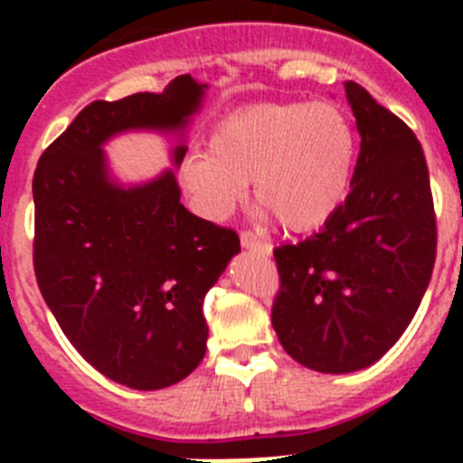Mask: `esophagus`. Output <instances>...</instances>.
<instances>
[{
  "label": "esophagus",
  "mask_w": 463,
  "mask_h": 463,
  "mask_svg": "<svg viewBox=\"0 0 463 463\" xmlns=\"http://www.w3.org/2000/svg\"><path fill=\"white\" fill-rule=\"evenodd\" d=\"M241 245H243L245 250H255V252H261V255H271V245L264 243V241H260L255 234H250V232H243V234H241Z\"/></svg>",
  "instance_id": "esophagus-1"
}]
</instances>
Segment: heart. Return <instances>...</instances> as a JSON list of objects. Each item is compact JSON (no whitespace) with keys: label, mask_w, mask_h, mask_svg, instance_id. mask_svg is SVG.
I'll return each instance as SVG.
<instances>
[{"label":"heart","mask_w":463,"mask_h":463,"mask_svg":"<svg viewBox=\"0 0 463 463\" xmlns=\"http://www.w3.org/2000/svg\"><path fill=\"white\" fill-rule=\"evenodd\" d=\"M354 169V129L331 101L257 104L215 125L208 153H190L178 178L192 206L220 222L245 196L282 229H320L345 202Z\"/></svg>","instance_id":"heart-1"}]
</instances>
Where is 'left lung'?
Listing matches in <instances>:
<instances>
[{
  "label": "left lung",
  "mask_w": 463,
  "mask_h": 463,
  "mask_svg": "<svg viewBox=\"0 0 463 463\" xmlns=\"http://www.w3.org/2000/svg\"><path fill=\"white\" fill-rule=\"evenodd\" d=\"M345 97L362 138L350 194L317 234L273 250L278 341L301 366L334 375L366 369L399 341L436 260L422 146L362 85L347 80Z\"/></svg>",
  "instance_id": "obj_1"
}]
</instances>
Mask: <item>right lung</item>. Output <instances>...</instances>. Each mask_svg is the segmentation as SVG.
<instances>
[{
    "label": "right lung",
    "mask_w": 463,
    "mask_h": 463,
    "mask_svg": "<svg viewBox=\"0 0 463 463\" xmlns=\"http://www.w3.org/2000/svg\"><path fill=\"white\" fill-rule=\"evenodd\" d=\"M206 90L185 73L165 92L92 101L41 155L32 183L43 301L85 362L132 390H165L202 364L203 297L241 241L183 206L175 171L125 184L103 146L129 131L175 136L178 169Z\"/></svg>",
    "instance_id": "right-lung-1"
}]
</instances>
